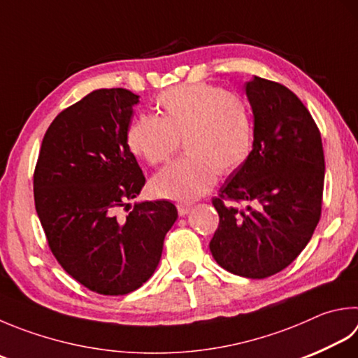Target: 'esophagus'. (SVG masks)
<instances>
[{
  "instance_id": "1",
  "label": "esophagus",
  "mask_w": 358,
  "mask_h": 358,
  "mask_svg": "<svg viewBox=\"0 0 358 358\" xmlns=\"http://www.w3.org/2000/svg\"><path fill=\"white\" fill-rule=\"evenodd\" d=\"M193 206L190 204H178V213L180 215V217H185V215H188L192 212Z\"/></svg>"
}]
</instances>
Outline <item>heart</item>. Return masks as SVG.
<instances>
[{"label":"heart","mask_w":358,"mask_h":358,"mask_svg":"<svg viewBox=\"0 0 358 358\" xmlns=\"http://www.w3.org/2000/svg\"><path fill=\"white\" fill-rule=\"evenodd\" d=\"M159 117L140 115L127 129V145L150 165L170 160L184 141L187 157L151 180L159 198L192 202L206 194L218 174L245 162L252 145V120L245 101L210 84H184L162 92Z\"/></svg>","instance_id":"1"}]
</instances>
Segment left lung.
<instances>
[{
  "instance_id": "left-lung-1",
  "label": "left lung",
  "mask_w": 358,
  "mask_h": 358,
  "mask_svg": "<svg viewBox=\"0 0 358 358\" xmlns=\"http://www.w3.org/2000/svg\"><path fill=\"white\" fill-rule=\"evenodd\" d=\"M254 113L248 159L212 199L220 224L210 252L229 273L265 279L292 263L321 218L324 151L307 107L285 85L255 76L246 83ZM246 201V211L235 203Z\"/></svg>"
}]
</instances>
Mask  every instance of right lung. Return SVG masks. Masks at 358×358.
Here are the masks:
<instances>
[{
    "mask_svg": "<svg viewBox=\"0 0 358 358\" xmlns=\"http://www.w3.org/2000/svg\"><path fill=\"white\" fill-rule=\"evenodd\" d=\"M138 98L99 89L66 107L46 131L34 170L36 210L52 255L98 294L143 285L178 218L170 201L140 202L132 210L127 204L145 185L126 138Z\"/></svg>",
    "mask_w": 358,
    "mask_h": 358,
    "instance_id": "right-lung-1",
    "label": "right lung"
}]
</instances>
